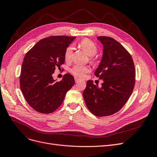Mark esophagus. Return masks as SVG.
Segmentation results:
<instances>
[{"mask_svg": "<svg viewBox=\"0 0 157 157\" xmlns=\"http://www.w3.org/2000/svg\"><path fill=\"white\" fill-rule=\"evenodd\" d=\"M75 82H79V81H81V79H79L78 78H77V77H75Z\"/></svg>", "mask_w": 157, "mask_h": 157, "instance_id": "esophagus-1", "label": "esophagus"}]
</instances>
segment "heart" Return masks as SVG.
I'll list each match as a JSON object with an SVG mask.
<instances>
[{
    "label": "heart",
    "mask_w": 157,
    "mask_h": 157,
    "mask_svg": "<svg viewBox=\"0 0 157 157\" xmlns=\"http://www.w3.org/2000/svg\"><path fill=\"white\" fill-rule=\"evenodd\" d=\"M79 45L89 56H94L98 52V48L96 45V44L93 41L87 38L82 40L79 42ZM73 52V48L72 46H68L66 48L64 54L65 61H70L71 60ZM89 71H90L89 67L79 64H75L71 69V72L75 76L79 78H82L86 73Z\"/></svg>",
    "instance_id": "1"
}]
</instances>
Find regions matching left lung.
I'll return each mask as SVG.
<instances>
[{"instance_id": "8db88e82", "label": "left lung", "mask_w": 157, "mask_h": 157, "mask_svg": "<svg viewBox=\"0 0 157 157\" xmlns=\"http://www.w3.org/2000/svg\"><path fill=\"white\" fill-rule=\"evenodd\" d=\"M103 55L94 75L103 81L101 86L92 80L86 83L83 98L88 109L98 117L113 115L129 99L136 82V70L130 54L115 39L100 36Z\"/></svg>"}]
</instances>
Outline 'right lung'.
Here are the masks:
<instances>
[{"label": "right lung", "instance_id": "1", "mask_svg": "<svg viewBox=\"0 0 157 157\" xmlns=\"http://www.w3.org/2000/svg\"><path fill=\"white\" fill-rule=\"evenodd\" d=\"M76 36H51L37 42L25 55L20 76V86L26 101L35 110L50 114L63 103L75 81L65 74L56 82L52 76L64 63V51Z\"/></svg>", "mask_w": 157, "mask_h": 157}]
</instances>
